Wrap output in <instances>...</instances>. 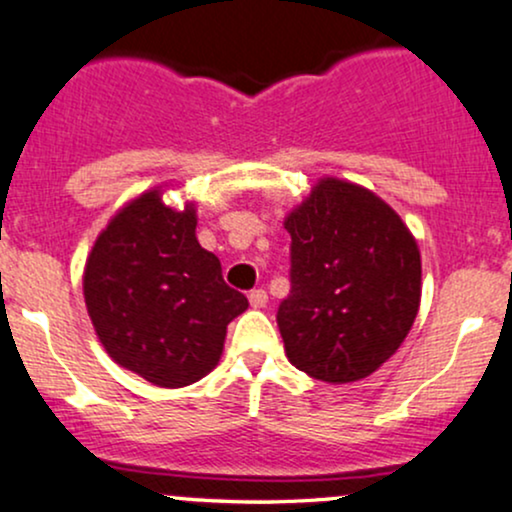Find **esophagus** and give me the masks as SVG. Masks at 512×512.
<instances>
[{"instance_id":"1","label":"esophagus","mask_w":512,"mask_h":512,"mask_svg":"<svg viewBox=\"0 0 512 512\" xmlns=\"http://www.w3.org/2000/svg\"><path fill=\"white\" fill-rule=\"evenodd\" d=\"M248 301H250L252 308H264V305H267V291H264V289L250 291Z\"/></svg>"}]
</instances>
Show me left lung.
I'll list each match as a JSON object with an SVG mask.
<instances>
[{"label": "left lung", "instance_id": "1", "mask_svg": "<svg viewBox=\"0 0 512 512\" xmlns=\"http://www.w3.org/2000/svg\"><path fill=\"white\" fill-rule=\"evenodd\" d=\"M291 293L279 305L289 361L310 378H368L414 325L421 252L390 204L356 182L320 178L289 211Z\"/></svg>", "mask_w": 512, "mask_h": 512}]
</instances>
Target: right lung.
I'll return each mask as SVG.
<instances>
[{"mask_svg":"<svg viewBox=\"0 0 512 512\" xmlns=\"http://www.w3.org/2000/svg\"><path fill=\"white\" fill-rule=\"evenodd\" d=\"M195 228V202L168 207L163 187H151L108 221L84 267L98 342L117 366L170 390L216 368L228 322L248 308Z\"/></svg>","mask_w":512,"mask_h":512,"instance_id":"1","label":"right lung"}]
</instances>
